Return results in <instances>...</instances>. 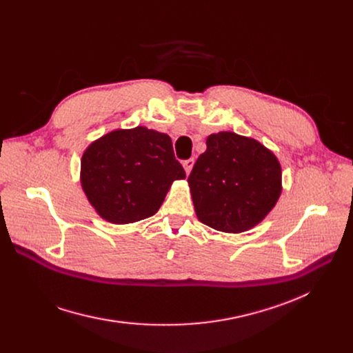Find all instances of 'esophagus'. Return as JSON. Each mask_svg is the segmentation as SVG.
<instances>
[{
    "instance_id": "esophagus-1",
    "label": "esophagus",
    "mask_w": 353,
    "mask_h": 353,
    "mask_svg": "<svg viewBox=\"0 0 353 353\" xmlns=\"http://www.w3.org/2000/svg\"><path fill=\"white\" fill-rule=\"evenodd\" d=\"M193 164H194V159H188V160H184V161H183V167H184V170H186V173H188V174L190 173Z\"/></svg>"
}]
</instances>
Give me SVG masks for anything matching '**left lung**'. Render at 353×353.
Listing matches in <instances>:
<instances>
[{
	"label": "left lung",
	"mask_w": 353,
	"mask_h": 353,
	"mask_svg": "<svg viewBox=\"0 0 353 353\" xmlns=\"http://www.w3.org/2000/svg\"><path fill=\"white\" fill-rule=\"evenodd\" d=\"M188 179L197 219L212 229L240 233L274 208L282 169L259 141L232 132L210 134Z\"/></svg>",
	"instance_id": "8db88e82"
}]
</instances>
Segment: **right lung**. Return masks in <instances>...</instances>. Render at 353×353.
<instances>
[{
    "label": "right lung",
    "mask_w": 353,
    "mask_h": 353,
    "mask_svg": "<svg viewBox=\"0 0 353 353\" xmlns=\"http://www.w3.org/2000/svg\"><path fill=\"white\" fill-rule=\"evenodd\" d=\"M184 177L172 139L141 125L103 136L81 159L83 190L96 212L114 225L157 213L172 183Z\"/></svg>",
    "instance_id": "right-lung-1"
}]
</instances>
